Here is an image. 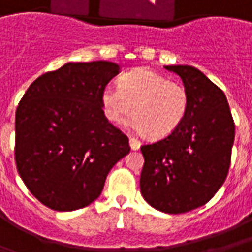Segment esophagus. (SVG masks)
Returning a JSON list of instances; mask_svg holds the SVG:
<instances>
[{
	"mask_svg": "<svg viewBox=\"0 0 252 252\" xmlns=\"http://www.w3.org/2000/svg\"><path fill=\"white\" fill-rule=\"evenodd\" d=\"M140 144H142V143H140L139 139H136V137L133 136L129 137V146H131L132 150H139V148H140Z\"/></svg>",
	"mask_w": 252,
	"mask_h": 252,
	"instance_id": "obj_1",
	"label": "esophagus"
}]
</instances>
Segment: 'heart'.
Masks as SVG:
<instances>
[{
    "label": "heart",
    "instance_id": "obj_1",
    "mask_svg": "<svg viewBox=\"0 0 252 252\" xmlns=\"http://www.w3.org/2000/svg\"><path fill=\"white\" fill-rule=\"evenodd\" d=\"M101 104L110 123L121 124L132 112V124L144 136L163 139L184 123L190 97L184 85L143 67L123 75L119 86L106 85L101 93Z\"/></svg>",
    "mask_w": 252,
    "mask_h": 252
}]
</instances>
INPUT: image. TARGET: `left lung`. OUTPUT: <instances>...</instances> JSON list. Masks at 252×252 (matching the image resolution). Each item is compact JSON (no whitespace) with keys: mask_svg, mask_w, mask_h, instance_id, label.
I'll use <instances>...</instances> for the list:
<instances>
[{"mask_svg":"<svg viewBox=\"0 0 252 252\" xmlns=\"http://www.w3.org/2000/svg\"><path fill=\"white\" fill-rule=\"evenodd\" d=\"M178 74L190 104L170 136L140 147V191L150 205L178 215L205 205L227 178L235 123L221 89L195 67L164 66Z\"/></svg>","mask_w":252,"mask_h":252,"instance_id":"obj_1","label":"left lung"}]
</instances>
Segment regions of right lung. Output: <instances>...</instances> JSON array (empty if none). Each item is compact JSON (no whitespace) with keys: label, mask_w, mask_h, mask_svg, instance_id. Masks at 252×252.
Masks as SVG:
<instances>
[{"label":"right lung","mask_w":252,"mask_h":252,"mask_svg":"<svg viewBox=\"0 0 252 252\" xmlns=\"http://www.w3.org/2000/svg\"><path fill=\"white\" fill-rule=\"evenodd\" d=\"M119 71L106 61L66 63L33 81L19 102L16 166L43 205L59 212L88 206L129 153L128 137L108 121L101 104L102 89Z\"/></svg>","instance_id":"right-lung-1"}]
</instances>
